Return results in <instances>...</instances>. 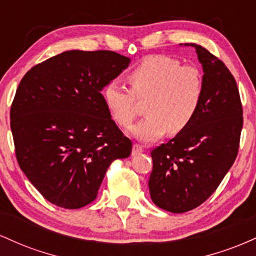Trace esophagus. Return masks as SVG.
<instances>
[{"label": "esophagus", "mask_w": 256, "mask_h": 256, "mask_svg": "<svg viewBox=\"0 0 256 256\" xmlns=\"http://www.w3.org/2000/svg\"><path fill=\"white\" fill-rule=\"evenodd\" d=\"M143 152H144V149H143V146L140 144L134 143V146H132V155H140V154H142Z\"/></svg>", "instance_id": "esophagus-1"}]
</instances>
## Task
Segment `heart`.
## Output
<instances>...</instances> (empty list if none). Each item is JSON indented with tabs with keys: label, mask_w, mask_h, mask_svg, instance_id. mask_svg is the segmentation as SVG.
Returning a JSON list of instances; mask_svg holds the SVG:
<instances>
[{
	"label": "heart",
	"mask_w": 256,
	"mask_h": 256,
	"mask_svg": "<svg viewBox=\"0 0 256 256\" xmlns=\"http://www.w3.org/2000/svg\"><path fill=\"white\" fill-rule=\"evenodd\" d=\"M131 90L110 80L102 90L104 104L120 126L128 128L140 114L137 100H146V116L131 128L142 140H154L168 131L182 132L195 118L204 98V78L195 66L168 55H150L126 76Z\"/></svg>",
	"instance_id": "b5f03b06"
}]
</instances>
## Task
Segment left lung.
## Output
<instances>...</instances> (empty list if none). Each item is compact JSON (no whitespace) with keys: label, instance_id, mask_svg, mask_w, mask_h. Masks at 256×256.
Listing matches in <instances>:
<instances>
[{"label":"left lung","instance_id":"left-lung-1","mask_svg":"<svg viewBox=\"0 0 256 256\" xmlns=\"http://www.w3.org/2000/svg\"><path fill=\"white\" fill-rule=\"evenodd\" d=\"M190 46L204 67V98L190 125L152 150L148 183L152 202L172 213L192 210L216 192L236 160L243 126L234 76L204 46Z\"/></svg>","mask_w":256,"mask_h":256}]
</instances>
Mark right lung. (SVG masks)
Returning a JSON list of instances; mask_svg holds the SVG:
<instances>
[{
    "label": "right lung",
    "instance_id": "right-lung-1",
    "mask_svg": "<svg viewBox=\"0 0 256 256\" xmlns=\"http://www.w3.org/2000/svg\"><path fill=\"white\" fill-rule=\"evenodd\" d=\"M130 64L110 50H70L34 66L10 107L20 168L52 204L77 210L91 204L108 167L130 156L101 90Z\"/></svg>",
    "mask_w": 256,
    "mask_h": 256
}]
</instances>
